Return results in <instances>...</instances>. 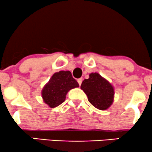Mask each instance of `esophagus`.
Listing matches in <instances>:
<instances>
[{
    "label": "esophagus",
    "instance_id": "obj_1",
    "mask_svg": "<svg viewBox=\"0 0 152 152\" xmlns=\"http://www.w3.org/2000/svg\"><path fill=\"white\" fill-rule=\"evenodd\" d=\"M77 81L78 83V84H79V86H80V85H81V83H82L83 78H78V79L77 80Z\"/></svg>",
    "mask_w": 152,
    "mask_h": 152
}]
</instances>
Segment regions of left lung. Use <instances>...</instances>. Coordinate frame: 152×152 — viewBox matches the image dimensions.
I'll use <instances>...</instances> for the list:
<instances>
[{
  "instance_id": "left-lung-1",
  "label": "left lung",
  "mask_w": 152,
  "mask_h": 152,
  "mask_svg": "<svg viewBox=\"0 0 152 152\" xmlns=\"http://www.w3.org/2000/svg\"><path fill=\"white\" fill-rule=\"evenodd\" d=\"M80 88L90 104L99 110H106L114 102V87L98 73H91L89 78L82 82Z\"/></svg>"
}]
</instances>
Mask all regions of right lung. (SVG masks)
<instances>
[{"label": "right lung", "mask_w": 152, "mask_h": 152, "mask_svg": "<svg viewBox=\"0 0 152 152\" xmlns=\"http://www.w3.org/2000/svg\"><path fill=\"white\" fill-rule=\"evenodd\" d=\"M78 82L72 77L69 71L55 73L42 90V97L50 108L64 102L67 93L71 89L78 88Z\"/></svg>", "instance_id": "add662e5"}]
</instances>
